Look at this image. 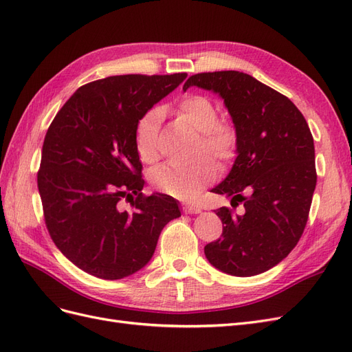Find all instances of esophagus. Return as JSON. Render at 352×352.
I'll return each instance as SVG.
<instances>
[{"label":"esophagus","mask_w":352,"mask_h":352,"mask_svg":"<svg viewBox=\"0 0 352 352\" xmlns=\"http://www.w3.org/2000/svg\"><path fill=\"white\" fill-rule=\"evenodd\" d=\"M184 212L185 214H198V212H201V208L195 204L186 202V204H184Z\"/></svg>","instance_id":"obj_1"}]
</instances>
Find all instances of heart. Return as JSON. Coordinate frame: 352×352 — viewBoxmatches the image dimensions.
<instances>
[{"instance_id": "obj_1", "label": "heart", "mask_w": 352, "mask_h": 352, "mask_svg": "<svg viewBox=\"0 0 352 352\" xmlns=\"http://www.w3.org/2000/svg\"><path fill=\"white\" fill-rule=\"evenodd\" d=\"M176 111L199 133L195 155L207 154L220 164H226L236 154L238 135L235 127L219 120L217 105L204 95H186L176 104ZM162 111L151 109L135 126L136 153L144 163L158 157V127ZM216 177V166L208 157H198L186 166L166 164L151 173V182L160 190L179 199H192Z\"/></svg>"}]
</instances>
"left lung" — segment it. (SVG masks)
<instances>
[{
  "label": "left lung",
  "instance_id": "obj_1",
  "mask_svg": "<svg viewBox=\"0 0 352 352\" xmlns=\"http://www.w3.org/2000/svg\"><path fill=\"white\" fill-rule=\"evenodd\" d=\"M190 87L225 101L238 135L235 163L211 192L243 208L216 211L223 238L206 245V257L232 276L267 272L295 248L307 225L317 182L310 127L289 98L247 73H198L184 91Z\"/></svg>",
  "mask_w": 352,
  "mask_h": 352
}]
</instances>
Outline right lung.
<instances>
[{"label":"right lung","mask_w":352,"mask_h":352,"mask_svg":"<svg viewBox=\"0 0 352 352\" xmlns=\"http://www.w3.org/2000/svg\"><path fill=\"white\" fill-rule=\"evenodd\" d=\"M186 76L122 74L87 83L50 124L38 172L45 225L80 270L107 280L136 273L163 228L180 216L173 197L142 194L135 126ZM123 199L131 212L121 208Z\"/></svg>","instance_id":"add662e5"}]
</instances>
